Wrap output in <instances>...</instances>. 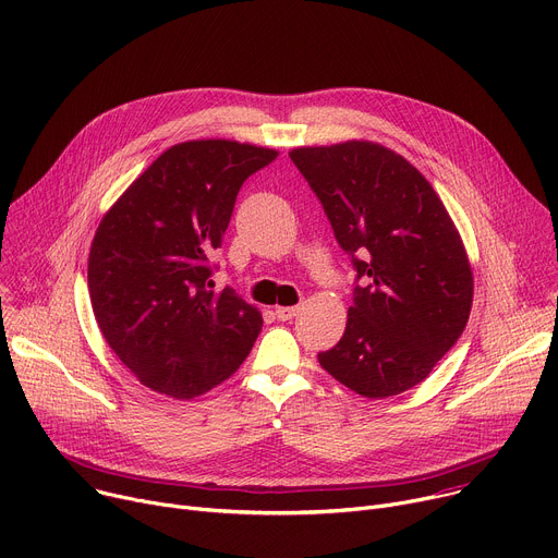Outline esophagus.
Listing matches in <instances>:
<instances>
[{
  "label": "esophagus",
  "instance_id": "34e87169",
  "mask_svg": "<svg viewBox=\"0 0 558 558\" xmlns=\"http://www.w3.org/2000/svg\"><path fill=\"white\" fill-rule=\"evenodd\" d=\"M298 307H276V318L278 320H282V323H287V320H291V318H295L298 316Z\"/></svg>",
  "mask_w": 558,
  "mask_h": 558
}]
</instances>
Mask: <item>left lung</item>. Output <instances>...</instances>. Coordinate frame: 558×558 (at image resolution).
<instances>
[{
	"label": "left lung",
	"instance_id": "left-lung-1",
	"mask_svg": "<svg viewBox=\"0 0 558 558\" xmlns=\"http://www.w3.org/2000/svg\"><path fill=\"white\" fill-rule=\"evenodd\" d=\"M289 158L363 280L340 342L318 353L320 367L372 400L412 389L472 312L474 274L459 229L425 175L378 142L298 146Z\"/></svg>",
	"mask_w": 558,
	"mask_h": 558
}]
</instances>
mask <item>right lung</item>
<instances>
[{
	"label": "right lung",
	"mask_w": 558,
	"mask_h": 558,
	"mask_svg": "<svg viewBox=\"0 0 558 558\" xmlns=\"http://www.w3.org/2000/svg\"><path fill=\"white\" fill-rule=\"evenodd\" d=\"M278 150L235 140L173 144L99 220L88 253L90 305L109 347L148 389L175 400L238 372L263 314L211 289L242 182Z\"/></svg>",
	"instance_id": "right-lung-1"
}]
</instances>
